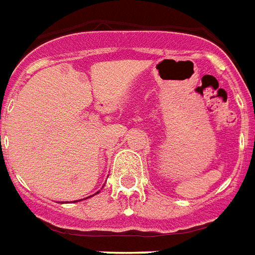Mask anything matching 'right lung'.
<instances>
[{
  "instance_id": "obj_1",
  "label": "right lung",
  "mask_w": 255,
  "mask_h": 255,
  "mask_svg": "<svg viewBox=\"0 0 255 255\" xmlns=\"http://www.w3.org/2000/svg\"><path fill=\"white\" fill-rule=\"evenodd\" d=\"M98 193H99V191H96L95 194H98ZM95 194H92V196H95ZM92 196H89V197H92ZM89 197H87V198H89Z\"/></svg>"
}]
</instances>
